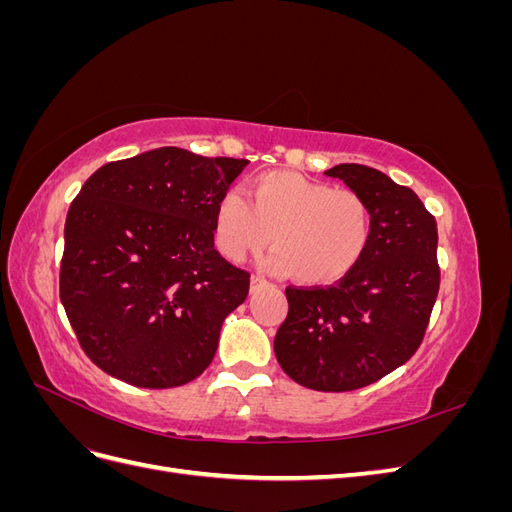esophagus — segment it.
<instances>
[{"instance_id":"obj_1","label":"esophagus","mask_w":512,"mask_h":512,"mask_svg":"<svg viewBox=\"0 0 512 512\" xmlns=\"http://www.w3.org/2000/svg\"><path fill=\"white\" fill-rule=\"evenodd\" d=\"M265 284H267V282L262 280L260 275H252V280H250V290H252V292H256L258 288H262V286H265Z\"/></svg>"}]
</instances>
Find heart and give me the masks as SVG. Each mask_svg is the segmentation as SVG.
Returning <instances> with one entry per match:
<instances>
[{"mask_svg": "<svg viewBox=\"0 0 512 512\" xmlns=\"http://www.w3.org/2000/svg\"><path fill=\"white\" fill-rule=\"evenodd\" d=\"M245 194L228 190L215 205L213 230L220 252L241 262L271 239L267 267L307 286L339 282L359 267L371 243V209L350 188L288 170L247 181Z\"/></svg>", "mask_w": 512, "mask_h": 512, "instance_id": "obj_1", "label": "heart"}]
</instances>
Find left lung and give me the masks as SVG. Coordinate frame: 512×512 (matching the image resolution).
<instances>
[{
	"instance_id": "1",
	"label": "left lung",
	"mask_w": 512,
	"mask_h": 512,
	"mask_svg": "<svg viewBox=\"0 0 512 512\" xmlns=\"http://www.w3.org/2000/svg\"><path fill=\"white\" fill-rule=\"evenodd\" d=\"M371 209L359 267L327 288H288L273 350L307 389L354 391L404 365L421 346L440 288L438 224L410 188L363 164L324 170Z\"/></svg>"
}]
</instances>
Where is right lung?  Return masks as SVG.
I'll list each match as a JSON object with an SVG mask.
<instances>
[{
    "mask_svg": "<svg viewBox=\"0 0 512 512\" xmlns=\"http://www.w3.org/2000/svg\"><path fill=\"white\" fill-rule=\"evenodd\" d=\"M247 160L160 147L98 168L72 200L59 299L108 376L173 389L213 361L250 273L213 247L215 205Z\"/></svg>",
    "mask_w": 512,
    "mask_h": 512,
    "instance_id": "right-lung-1",
    "label": "right lung"
}]
</instances>
